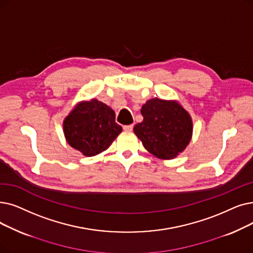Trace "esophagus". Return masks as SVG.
Masks as SVG:
<instances>
[{"instance_id":"1","label":"esophagus","mask_w":253,"mask_h":253,"mask_svg":"<svg viewBox=\"0 0 253 253\" xmlns=\"http://www.w3.org/2000/svg\"><path fill=\"white\" fill-rule=\"evenodd\" d=\"M123 129H124L125 131H132L133 125H132V124H131V125H125V126L123 127Z\"/></svg>"}]
</instances>
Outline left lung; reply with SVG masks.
<instances>
[{"label":"left lung","mask_w":253,"mask_h":253,"mask_svg":"<svg viewBox=\"0 0 253 253\" xmlns=\"http://www.w3.org/2000/svg\"><path fill=\"white\" fill-rule=\"evenodd\" d=\"M140 113L144 120L134 126L133 131L152 155L170 160L189 145L192 119L179 101L153 98L141 106Z\"/></svg>","instance_id":"1"}]
</instances>
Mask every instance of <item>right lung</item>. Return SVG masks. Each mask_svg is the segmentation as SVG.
Segmentation results:
<instances>
[{
  "label": "right lung",
  "instance_id": "add662e5",
  "mask_svg": "<svg viewBox=\"0 0 253 253\" xmlns=\"http://www.w3.org/2000/svg\"><path fill=\"white\" fill-rule=\"evenodd\" d=\"M63 131L70 147L92 157L109 148L122 132V126L116 123L112 107L93 98L72 108L63 121Z\"/></svg>",
  "mask_w": 253,
  "mask_h": 253
}]
</instances>
